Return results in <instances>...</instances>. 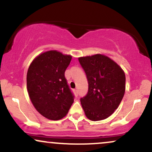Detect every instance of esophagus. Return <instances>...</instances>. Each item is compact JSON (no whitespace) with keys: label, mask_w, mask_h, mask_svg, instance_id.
<instances>
[{"label":"esophagus","mask_w":152,"mask_h":152,"mask_svg":"<svg viewBox=\"0 0 152 152\" xmlns=\"http://www.w3.org/2000/svg\"><path fill=\"white\" fill-rule=\"evenodd\" d=\"M74 92L75 96H77L78 94V90H77V89H74Z\"/></svg>","instance_id":"34e87169"}]
</instances>
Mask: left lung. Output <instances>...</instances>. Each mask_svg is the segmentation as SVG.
Listing matches in <instances>:
<instances>
[{"instance_id": "left-lung-1", "label": "left lung", "mask_w": 152, "mask_h": 152, "mask_svg": "<svg viewBox=\"0 0 152 152\" xmlns=\"http://www.w3.org/2000/svg\"><path fill=\"white\" fill-rule=\"evenodd\" d=\"M78 61L88 83V93L81 99L86 116L94 121L105 119L117 109L124 95V71L102 54L80 57Z\"/></svg>"}]
</instances>
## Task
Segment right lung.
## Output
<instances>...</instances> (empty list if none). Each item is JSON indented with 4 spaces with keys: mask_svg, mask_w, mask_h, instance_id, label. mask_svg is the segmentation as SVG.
<instances>
[{
    "mask_svg": "<svg viewBox=\"0 0 152 152\" xmlns=\"http://www.w3.org/2000/svg\"><path fill=\"white\" fill-rule=\"evenodd\" d=\"M71 58L58 50H48L36 56L28 68L29 97L35 109L48 119H61L74 103L64 75Z\"/></svg>",
    "mask_w": 152,
    "mask_h": 152,
    "instance_id": "add662e5",
    "label": "right lung"
}]
</instances>
